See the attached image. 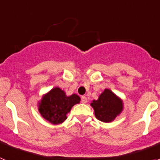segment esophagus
Returning a JSON list of instances; mask_svg holds the SVG:
<instances>
[{
	"instance_id": "1",
	"label": "esophagus",
	"mask_w": 160,
	"mask_h": 160,
	"mask_svg": "<svg viewBox=\"0 0 160 160\" xmlns=\"http://www.w3.org/2000/svg\"><path fill=\"white\" fill-rule=\"evenodd\" d=\"M81 102L82 103H87V98L86 96H82L81 97Z\"/></svg>"
}]
</instances>
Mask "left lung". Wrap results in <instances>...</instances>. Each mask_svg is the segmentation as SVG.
Here are the masks:
<instances>
[{
	"label": "left lung",
	"mask_w": 160,
	"mask_h": 160,
	"mask_svg": "<svg viewBox=\"0 0 160 160\" xmlns=\"http://www.w3.org/2000/svg\"><path fill=\"white\" fill-rule=\"evenodd\" d=\"M97 119L103 122H110L122 111V102L111 90L106 89L98 100L91 102Z\"/></svg>",
	"instance_id": "obj_1"
}]
</instances>
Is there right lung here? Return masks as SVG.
<instances>
[{
    "mask_svg": "<svg viewBox=\"0 0 160 160\" xmlns=\"http://www.w3.org/2000/svg\"><path fill=\"white\" fill-rule=\"evenodd\" d=\"M79 101L80 98L77 94L66 96L63 90L55 87L42 98L39 111L42 117L49 122L62 123L67 118L66 114Z\"/></svg>",
    "mask_w": 160,
    "mask_h": 160,
    "instance_id": "add662e5",
    "label": "right lung"
}]
</instances>
